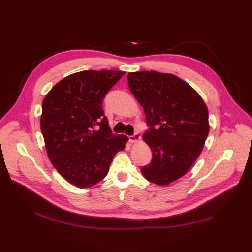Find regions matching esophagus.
I'll return each mask as SVG.
<instances>
[{
  "label": "esophagus",
  "instance_id": "esophagus-1",
  "mask_svg": "<svg viewBox=\"0 0 252 252\" xmlns=\"http://www.w3.org/2000/svg\"><path fill=\"white\" fill-rule=\"evenodd\" d=\"M139 139H140V135L137 132L133 133L132 135H128V140L130 142H135V141H138Z\"/></svg>",
  "mask_w": 252,
  "mask_h": 252
}]
</instances>
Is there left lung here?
Listing matches in <instances>:
<instances>
[{"label": "left lung", "instance_id": "obj_1", "mask_svg": "<svg viewBox=\"0 0 252 252\" xmlns=\"http://www.w3.org/2000/svg\"><path fill=\"white\" fill-rule=\"evenodd\" d=\"M127 82L145 111L149 128L142 137L153 152L151 163L140 171L151 183L169 185L189 170L203 149L207 107L188 83L171 74L136 71Z\"/></svg>", "mask_w": 252, "mask_h": 252}]
</instances>
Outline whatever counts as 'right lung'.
<instances>
[{
  "label": "right lung",
  "instance_id": "obj_1",
  "mask_svg": "<svg viewBox=\"0 0 252 252\" xmlns=\"http://www.w3.org/2000/svg\"><path fill=\"white\" fill-rule=\"evenodd\" d=\"M125 75L83 70L60 81L42 105L41 130L51 162L66 181L89 188L109 172L127 137L114 134L102 110L105 94Z\"/></svg>",
  "mask_w": 252,
  "mask_h": 252
}]
</instances>
